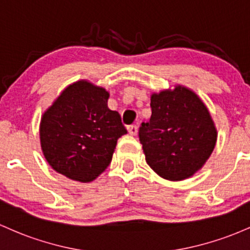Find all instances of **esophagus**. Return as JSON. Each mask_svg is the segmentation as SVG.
<instances>
[{"label": "esophagus", "instance_id": "34e87169", "mask_svg": "<svg viewBox=\"0 0 250 250\" xmlns=\"http://www.w3.org/2000/svg\"><path fill=\"white\" fill-rule=\"evenodd\" d=\"M128 133L131 134V136H137V133H138V127H137L136 125H131L128 126Z\"/></svg>", "mask_w": 250, "mask_h": 250}]
</instances>
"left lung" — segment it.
<instances>
[{
	"label": "left lung",
	"mask_w": 250,
	"mask_h": 250,
	"mask_svg": "<svg viewBox=\"0 0 250 250\" xmlns=\"http://www.w3.org/2000/svg\"><path fill=\"white\" fill-rule=\"evenodd\" d=\"M150 106V122L139 128L148 167L167 181L191 177L208 161L217 140L208 107L182 85L152 93Z\"/></svg>",
	"instance_id": "8db88e82"
}]
</instances>
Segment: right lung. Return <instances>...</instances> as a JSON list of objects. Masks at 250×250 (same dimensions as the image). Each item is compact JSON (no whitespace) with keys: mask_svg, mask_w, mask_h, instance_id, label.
<instances>
[{"mask_svg":"<svg viewBox=\"0 0 250 250\" xmlns=\"http://www.w3.org/2000/svg\"><path fill=\"white\" fill-rule=\"evenodd\" d=\"M110 93L87 80L67 86L44 111L40 123L41 150L57 172L73 181H94L110 165L118 138L127 133Z\"/></svg>","mask_w":250,"mask_h":250,"instance_id":"1","label":"right lung"}]
</instances>
